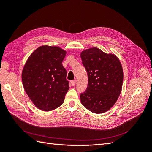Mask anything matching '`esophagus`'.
Segmentation results:
<instances>
[{
  "label": "esophagus",
  "instance_id": "34e87169",
  "mask_svg": "<svg viewBox=\"0 0 152 152\" xmlns=\"http://www.w3.org/2000/svg\"><path fill=\"white\" fill-rule=\"evenodd\" d=\"M76 80H72V81H71V85L72 86H75V85H76Z\"/></svg>",
  "mask_w": 152,
  "mask_h": 152
}]
</instances>
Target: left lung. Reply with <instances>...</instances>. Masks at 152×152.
<instances>
[{
    "label": "left lung",
    "mask_w": 152,
    "mask_h": 152,
    "mask_svg": "<svg viewBox=\"0 0 152 152\" xmlns=\"http://www.w3.org/2000/svg\"><path fill=\"white\" fill-rule=\"evenodd\" d=\"M80 56L88 77L87 88L80 95L81 104L95 114L104 113L115 104L121 92V63L113 53L96 47L82 51Z\"/></svg>",
    "instance_id": "8db88e82"
}]
</instances>
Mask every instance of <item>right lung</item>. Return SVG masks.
<instances>
[{
  "label": "right lung",
  "instance_id": "right-lung-1",
  "mask_svg": "<svg viewBox=\"0 0 152 152\" xmlns=\"http://www.w3.org/2000/svg\"><path fill=\"white\" fill-rule=\"evenodd\" d=\"M66 54L60 47L43 45L28 58L22 71L23 85L38 109L53 110L64 101L69 88L67 72L62 64Z\"/></svg>",
  "mask_w": 152,
  "mask_h": 152
}]
</instances>
